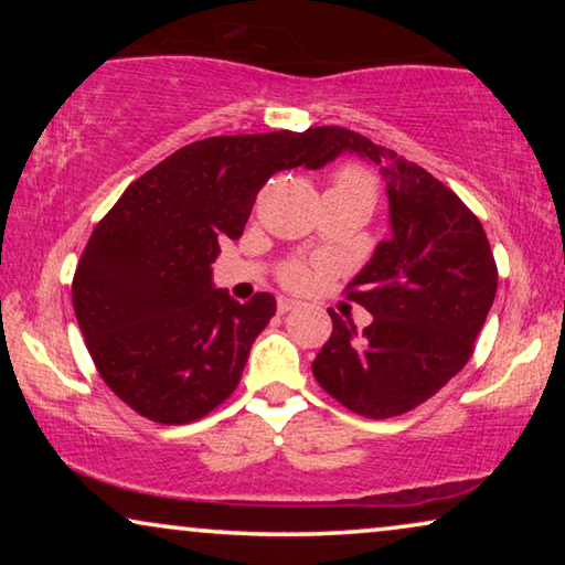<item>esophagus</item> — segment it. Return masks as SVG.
Instances as JSON below:
<instances>
[{"label": "esophagus", "mask_w": 565, "mask_h": 565, "mask_svg": "<svg viewBox=\"0 0 565 565\" xmlns=\"http://www.w3.org/2000/svg\"><path fill=\"white\" fill-rule=\"evenodd\" d=\"M292 308H298V300L292 298H277V313H288Z\"/></svg>", "instance_id": "34e87169"}]
</instances>
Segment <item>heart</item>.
<instances>
[{
	"mask_svg": "<svg viewBox=\"0 0 565 565\" xmlns=\"http://www.w3.org/2000/svg\"><path fill=\"white\" fill-rule=\"evenodd\" d=\"M331 190L365 198L370 205L375 203V195H377L373 174H370L365 167H358V164H347L342 169H337L334 180H331ZM280 280L288 285V288H306V285H311L313 280V267L306 265V262H290V265L282 267Z\"/></svg>",
	"mask_w": 565,
	"mask_h": 565,
	"instance_id": "heart-1",
	"label": "heart"
}]
</instances>
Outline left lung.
<instances>
[{
	"instance_id": "left-lung-1",
	"label": "left lung",
	"mask_w": 565,
	"mask_h": 565,
	"mask_svg": "<svg viewBox=\"0 0 565 565\" xmlns=\"http://www.w3.org/2000/svg\"><path fill=\"white\" fill-rule=\"evenodd\" d=\"M327 136L331 159L354 151L381 167L393 236L344 290L373 323L358 331L329 308L334 329L316 354L313 375L352 414L391 419L466 367L499 269L481 221L427 169L354 130L331 126Z\"/></svg>"
}]
</instances>
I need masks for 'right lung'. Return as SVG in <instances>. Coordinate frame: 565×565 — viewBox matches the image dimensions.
I'll return each mask as SVG.
<instances>
[{
  "instance_id": "1",
  "label": "right lung",
  "mask_w": 565,
  "mask_h": 565,
  "mask_svg": "<svg viewBox=\"0 0 565 565\" xmlns=\"http://www.w3.org/2000/svg\"><path fill=\"white\" fill-rule=\"evenodd\" d=\"M327 161V128L213 136L128 184L72 282L92 362L122 404L157 424H190L236 391L275 298L236 303L213 288L218 238L244 234L269 177Z\"/></svg>"
}]
</instances>
